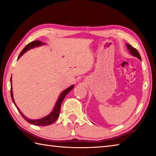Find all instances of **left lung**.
I'll use <instances>...</instances> for the list:
<instances>
[{"label": "left lung", "instance_id": "1", "mask_svg": "<svg viewBox=\"0 0 156 156\" xmlns=\"http://www.w3.org/2000/svg\"><path fill=\"white\" fill-rule=\"evenodd\" d=\"M126 47H127V49H129V53H130V54L132 55V56H135L136 58H138L139 60H141L140 55L139 52L138 51V50L134 48V47H133L131 45H130V44H129L126 43Z\"/></svg>", "mask_w": 156, "mask_h": 156}]
</instances>
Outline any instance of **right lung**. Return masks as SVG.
<instances>
[{
	"mask_svg": "<svg viewBox=\"0 0 156 156\" xmlns=\"http://www.w3.org/2000/svg\"><path fill=\"white\" fill-rule=\"evenodd\" d=\"M46 44L45 43H43V42H41L40 41H35L31 42L30 43H29L22 50V51L20 52L19 56H18V60L22 56L26 51H28V50L33 49V48H34V47L44 45V44ZM12 80V77H11V79H10V83H11V96H12V99L13 102H14L15 106L16 107L17 109L18 110V112H19V113H20V115L23 116V118H24V119L29 123H30V124H31V125H36V126H47V125H51L52 123H54L55 121L58 119V118L59 114H60V107H61V105H62L63 100H64L65 96H67L69 92L71 90H72L73 88L74 87V85L73 84V85L70 86L69 87H68L67 89H65V90L60 94V96L58 97V100H57L56 103V105H55L54 109H53L52 112L50 113L49 114H48L46 116H44V117H43V118H40V119L32 120V119H30V118H28L27 117H26V116L20 112V110L18 109V107L16 106V105L14 99V96H13Z\"/></svg>",
	"mask_w": 156,
	"mask_h": 156,
	"instance_id": "1",
	"label": "right lung"
}]
</instances>
